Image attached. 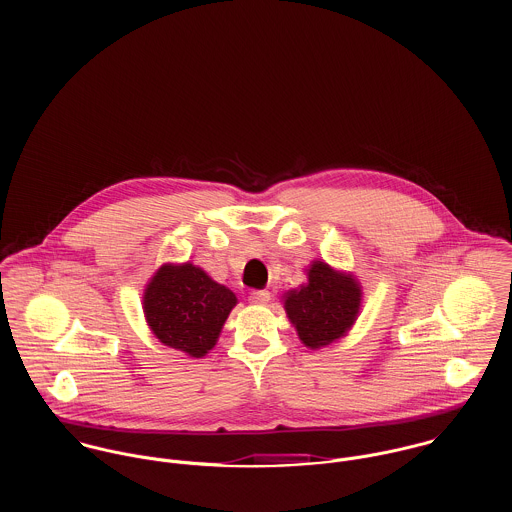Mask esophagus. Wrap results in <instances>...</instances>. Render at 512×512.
Segmentation results:
<instances>
[{
    "mask_svg": "<svg viewBox=\"0 0 512 512\" xmlns=\"http://www.w3.org/2000/svg\"><path fill=\"white\" fill-rule=\"evenodd\" d=\"M270 299H272V295H270V292H266V290L250 293V301L256 303V305H266V303H270Z\"/></svg>",
    "mask_w": 512,
    "mask_h": 512,
    "instance_id": "esophagus-1",
    "label": "esophagus"
}]
</instances>
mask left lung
I'll return each instance as SVG.
<instances>
[{
	"mask_svg": "<svg viewBox=\"0 0 512 512\" xmlns=\"http://www.w3.org/2000/svg\"><path fill=\"white\" fill-rule=\"evenodd\" d=\"M307 284L284 293V309L299 341L317 351L345 337L363 307V286L353 272L323 260L307 266Z\"/></svg>",
	"mask_w": 512,
	"mask_h": 512,
	"instance_id": "8db88e82",
	"label": "left lung"
}]
</instances>
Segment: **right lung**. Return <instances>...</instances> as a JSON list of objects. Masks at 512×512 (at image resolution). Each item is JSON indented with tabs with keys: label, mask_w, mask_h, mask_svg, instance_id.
I'll list each match as a JSON object with an SVG mask.
<instances>
[{
	"label": "right lung",
	"mask_w": 512,
	"mask_h": 512,
	"mask_svg": "<svg viewBox=\"0 0 512 512\" xmlns=\"http://www.w3.org/2000/svg\"><path fill=\"white\" fill-rule=\"evenodd\" d=\"M142 303L147 327L159 343L203 359L217 345L238 299L203 268L167 262L149 278Z\"/></svg>",
	"instance_id": "1"
}]
</instances>
